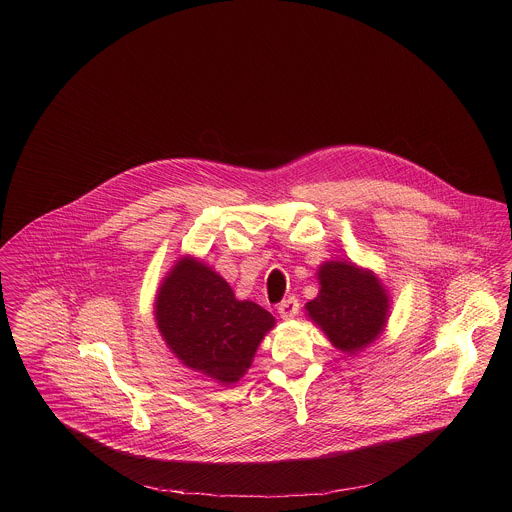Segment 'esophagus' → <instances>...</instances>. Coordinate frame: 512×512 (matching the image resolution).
Wrapping results in <instances>:
<instances>
[{
    "label": "esophagus",
    "mask_w": 512,
    "mask_h": 512,
    "mask_svg": "<svg viewBox=\"0 0 512 512\" xmlns=\"http://www.w3.org/2000/svg\"><path fill=\"white\" fill-rule=\"evenodd\" d=\"M297 311H299V301H297V297H293V295H290L288 299H284V301L278 305V313H280L282 319H292V317L297 315Z\"/></svg>",
    "instance_id": "esophagus-1"
}]
</instances>
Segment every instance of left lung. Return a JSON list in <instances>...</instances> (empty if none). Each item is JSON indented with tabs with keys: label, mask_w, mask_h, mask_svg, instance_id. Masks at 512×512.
Returning <instances> with one entry per match:
<instances>
[{
	"label": "left lung",
	"mask_w": 512,
	"mask_h": 512,
	"mask_svg": "<svg viewBox=\"0 0 512 512\" xmlns=\"http://www.w3.org/2000/svg\"><path fill=\"white\" fill-rule=\"evenodd\" d=\"M319 284V295L305 307L329 341L345 353H357L372 343L388 311V297L378 280L353 264L325 262L319 268Z\"/></svg>",
	"instance_id": "left-lung-1"
}]
</instances>
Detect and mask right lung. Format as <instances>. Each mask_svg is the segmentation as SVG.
Segmentation results:
<instances>
[{
  "instance_id": "1",
  "label": "right lung",
  "mask_w": 512,
  "mask_h": 512,
  "mask_svg": "<svg viewBox=\"0 0 512 512\" xmlns=\"http://www.w3.org/2000/svg\"><path fill=\"white\" fill-rule=\"evenodd\" d=\"M155 319L183 365L222 384L236 382L248 370L276 323L270 311L238 301L217 272L191 258L181 260L159 288Z\"/></svg>"
}]
</instances>
